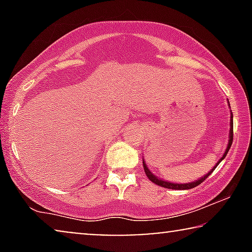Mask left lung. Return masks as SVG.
Returning a JSON list of instances; mask_svg holds the SVG:
<instances>
[{
	"label": "left lung",
	"instance_id": "left-lung-1",
	"mask_svg": "<svg viewBox=\"0 0 252 252\" xmlns=\"http://www.w3.org/2000/svg\"><path fill=\"white\" fill-rule=\"evenodd\" d=\"M228 104H229V102H228ZM230 108V106H229ZM232 142H233V113H232V111H230V123H229V136H228V143H227V147H226V150H225V153H223V155H222V157L220 158V159L218 160V163L216 164V166L212 168L211 171L210 172H208V174H205V175H203L202 178H199V179H197V180H195V181H191V182H187V184H175V182H170V181H166V180H163V179H160V178H158V177H156V175H155L153 172H151L150 170H149V167L147 166V164H146V161H144V159H143V168H144V172H146V174H147V177L149 178V180H151L154 182V184H156V185H158V186H160V187H165V188H171V189H180V190H185V189H191V188H195L196 186H198V185H201L203 181L205 180L206 178L209 177L210 174L212 173L213 171H215V168L218 166L219 165V163L220 161H221L223 158L226 157V155H227V153H228V150L230 149V146H232Z\"/></svg>",
	"mask_w": 252,
	"mask_h": 252
}]
</instances>
